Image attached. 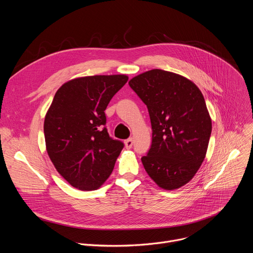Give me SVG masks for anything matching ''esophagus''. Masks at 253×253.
I'll use <instances>...</instances> for the list:
<instances>
[{
	"label": "esophagus",
	"instance_id": "obj_1",
	"mask_svg": "<svg viewBox=\"0 0 253 253\" xmlns=\"http://www.w3.org/2000/svg\"><path fill=\"white\" fill-rule=\"evenodd\" d=\"M125 147L127 148V149H130V148H132V145H133V139L132 138H129V139H127V140H125Z\"/></svg>",
	"mask_w": 253,
	"mask_h": 253
}]
</instances>
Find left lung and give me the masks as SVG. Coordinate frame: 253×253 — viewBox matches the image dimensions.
Returning <instances> with one entry per match:
<instances>
[{"label": "left lung", "instance_id": "1", "mask_svg": "<svg viewBox=\"0 0 253 253\" xmlns=\"http://www.w3.org/2000/svg\"><path fill=\"white\" fill-rule=\"evenodd\" d=\"M129 86L148 108L152 144L141 161L165 190L188 183L200 168L211 135V118L199 88L172 72L153 69Z\"/></svg>", "mask_w": 253, "mask_h": 253}]
</instances>
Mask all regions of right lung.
<instances>
[{"mask_svg":"<svg viewBox=\"0 0 253 253\" xmlns=\"http://www.w3.org/2000/svg\"><path fill=\"white\" fill-rule=\"evenodd\" d=\"M127 81L126 75L76 78L54 96L44 122L46 149L61 176L79 190L98 189L124 147L108 134L104 111Z\"/></svg>","mask_w":253,"mask_h":253,"instance_id":"1","label":"right lung"}]
</instances>
